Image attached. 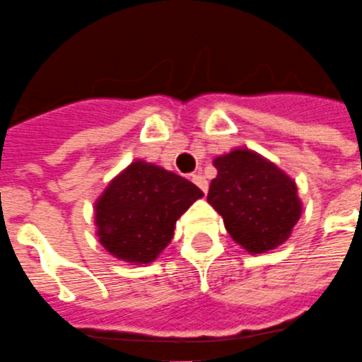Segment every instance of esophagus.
I'll list each match as a JSON object with an SVG mask.
<instances>
[{
    "label": "esophagus",
    "mask_w": 362,
    "mask_h": 362,
    "mask_svg": "<svg viewBox=\"0 0 362 362\" xmlns=\"http://www.w3.org/2000/svg\"><path fill=\"white\" fill-rule=\"evenodd\" d=\"M191 180L194 182V184L198 185V187L202 189L203 192L209 191V180H206V178L203 177V175H199V173H192V175H191Z\"/></svg>",
    "instance_id": "1"
}]
</instances>
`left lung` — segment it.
I'll return each instance as SVG.
<instances>
[{"label": "left lung", "instance_id": "8db88e82", "mask_svg": "<svg viewBox=\"0 0 362 362\" xmlns=\"http://www.w3.org/2000/svg\"><path fill=\"white\" fill-rule=\"evenodd\" d=\"M206 202L223 216L231 238L251 255L281 245L303 212L296 182L247 148L216 157Z\"/></svg>", "mask_w": 362, "mask_h": 362}]
</instances>
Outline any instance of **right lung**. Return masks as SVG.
<instances>
[{
  "instance_id": "add662e5",
  "label": "right lung",
  "mask_w": 362,
  "mask_h": 362,
  "mask_svg": "<svg viewBox=\"0 0 362 362\" xmlns=\"http://www.w3.org/2000/svg\"><path fill=\"white\" fill-rule=\"evenodd\" d=\"M202 196L180 175L136 160L97 199L95 226L100 244L124 262H153L173 238L178 217Z\"/></svg>"
}]
</instances>
